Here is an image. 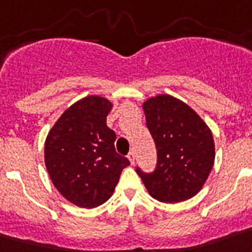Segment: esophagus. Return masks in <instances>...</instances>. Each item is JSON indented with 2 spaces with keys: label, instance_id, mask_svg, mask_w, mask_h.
Here are the masks:
<instances>
[{
  "label": "esophagus",
  "instance_id": "obj_1",
  "mask_svg": "<svg viewBox=\"0 0 252 252\" xmlns=\"http://www.w3.org/2000/svg\"><path fill=\"white\" fill-rule=\"evenodd\" d=\"M128 158H129V161H130V163H134V161H135V152L134 151H130V152H129V155H128Z\"/></svg>",
  "mask_w": 252,
  "mask_h": 252
}]
</instances>
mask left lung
Here are the masks:
<instances>
[{
    "label": "left lung",
    "instance_id": "left-lung-1",
    "mask_svg": "<svg viewBox=\"0 0 252 252\" xmlns=\"http://www.w3.org/2000/svg\"><path fill=\"white\" fill-rule=\"evenodd\" d=\"M146 126L157 150L156 168L144 172L137 167L152 198L179 203L202 189L214 163L211 129L185 102L159 95L143 104Z\"/></svg>",
    "mask_w": 252,
    "mask_h": 252
}]
</instances>
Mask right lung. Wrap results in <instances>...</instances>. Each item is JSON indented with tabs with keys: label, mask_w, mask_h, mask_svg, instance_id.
<instances>
[{
	"label": "right lung",
	"mask_w": 252,
	"mask_h": 252,
	"mask_svg": "<svg viewBox=\"0 0 252 252\" xmlns=\"http://www.w3.org/2000/svg\"><path fill=\"white\" fill-rule=\"evenodd\" d=\"M110 110L109 100L87 96L62 114L45 141V166L54 187L78 207L106 202L130 163L115 151L117 134L106 126Z\"/></svg>",
	"instance_id": "1"
}]
</instances>
